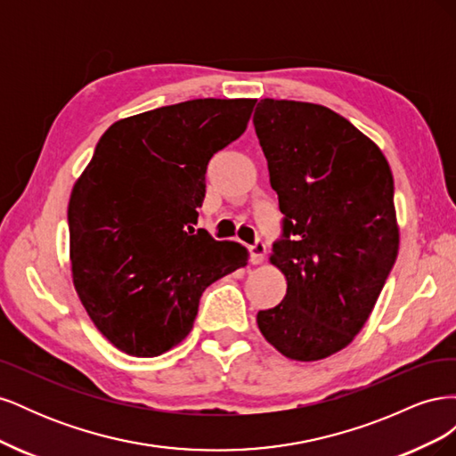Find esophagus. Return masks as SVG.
I'll list each match as a JSON object with an SVG mask.
<instances>
[{
	"instance_id": "esophagus-1",
	"label": "esophagus",
	"mask_w": 456,
	"mask_h": 456,
	"mask_svg": "<svg viewBox=\"0 0 456 456\" xmlns=\"http://www.w3.org/2000/svg\"><path fill=\"white\" fill-rule=\"evenodd\" d=\"M266 256V243L262 240H256L251 247H249V258L253 265H260L262 260Z\"/></svg>"
}]
</instances>
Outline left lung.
Here are the masks:
<instances>
[{"label":"left lung","instance_id":"1","mask_svg":"<svg viewBox=\"0 0 456 456\" xmlns=\"http://www.w3.org/2000/svg\"><path fill=\"white\" fill-rule=\"evenodd\" d=\"M253 123L283 213L270 260L287 280L256 323L285 357L317 362L348 346L388 280L394 176L379 146L322 104L265 99Z\"/></svg>","mask_w":456,"mask_h":456}]
</instances>
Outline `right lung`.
<instances>
[{
  "label": "right lung",
  "mask_w": 456,
  "mask_h": 456,
  "mask_svg": "<svg viewBox=\"0 0 456 456\" xmlns=\"http://www.w3.org/2000/svg\"><path fill=\"white\" fill-rule=\"evenodd\" d=\"M253 99H196L116 121L68 203L72 278L96 329L129 355L181 342L205 287L247 265L198 224L207 163L243 134Z\"/></svg>",
  "instance_id": "obj_1"
}]
</instances>
